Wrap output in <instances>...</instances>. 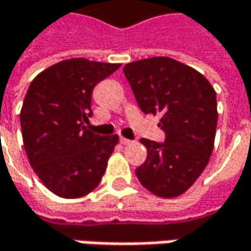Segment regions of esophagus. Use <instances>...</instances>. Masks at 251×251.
<instances>
[{
    "label": "esophagus",
    "instance_id": "esophagus-1",
    "mask_svg": "<svg viewBox=\"0 0 251 251\" xmlns=\"http://www.w3.org/2000/svg\"><path fill=\"white\" fill-rule=\"evenodd\" d=\"M119 142H121L122 145H130V144H132V141H130V139H126V138H124V136H121V138H119Z\"/></svg>",
    "mask_w": 251,
    "mask_h": 251
}]
</instances>
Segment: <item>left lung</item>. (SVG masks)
Segmentation results:
<instances>
[{
    "mask_svg": "<svg viewBox=\"0 0 251 251\" xmlns=\"http://www.w3.org/2000/svg\"><path fill=\"white\" fill-rule=\"evenodd\" d=\"M144 113H161L165 142L142 138L147 161L136 168L139 182L152 194H184L205 170L214 148L216 90L200 72L170 57H151L124 67Z\"/></svg>",
    "mask_w": 251,
    "mask_h": 251,
    "instance_id": "1",
    "label": "left lung"
}]
</instances>
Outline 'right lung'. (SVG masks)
<instances>
[{
	"label": "right lung",
	"instance_id": "right-lung-1",
	"mask_svg": "<svg viewBox=\"0 0 251 251\" xmlns=\"http://www.w3.org/2000/svg\"><path fill=\"white\" fill-rule=\"evenodd\" d=\"M121 64L70 58L35 76L21 107L24 149L41 182L61 198H80L100 182L118 135L86 129L95 86Z\"/></svg>",
	"mask_w": 251,
	"mask_h": 251
}]
</instances>
